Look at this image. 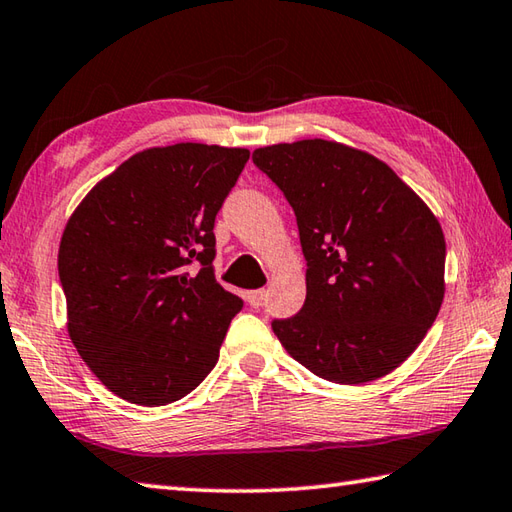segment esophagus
<instances>
[{"label": "esophagus", "mask_w": 512, "mask_h": 512, "mask_svg": "<svg viewBox=\"0 0 512 512\" xmlns=\"http://www.w3.org/2000/svg\"><path fill=\"white\" fill-rule=\"evenodd\" d=\"M264 295H266L264 288L250 290V293H246V302L253 306V308H259V306H262V302H264Z\"/></svg>", "instance_id": "34e87169"}]
</instances>
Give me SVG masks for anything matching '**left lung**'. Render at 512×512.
I'll return each instance as SVG.
<instances>
[{
	"mask_svg": "<svg viewBox=\"0 0 512 512\" xmlns=\"http://www.w3.org/2000/svg\"><path fill=\"white\" fill-rule=\"evenodd\" d=\"M293 206L306 302L275 319L288 355L333 384L393 373L444 302L446 239L433 210L382 159L333 139L257 148Z\"/></svg>",
	"mask_w": 512,
	"mask_h": 512,
	"instance_id": "1",
	"label": "left lung"
}]
</instances>
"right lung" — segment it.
Instances as JSON below:
<instances>
[{"instance_id":"obj_1","label":"right lung","mask_w":512,"mask_h":512,"mask_svg":"<svg viewBox=\"0 0 512 512\" xmlns=\"http://www.w3.org/2000/svg\"><path fill=\"white\" fill-rule=\"evenodd\" d=\"M248 157L193 142L139 150L68 217L57 268L70 342L130 404L177 402L217 364L244 304L215 279L213 226Z\"/></svg>"}]
</instances>
